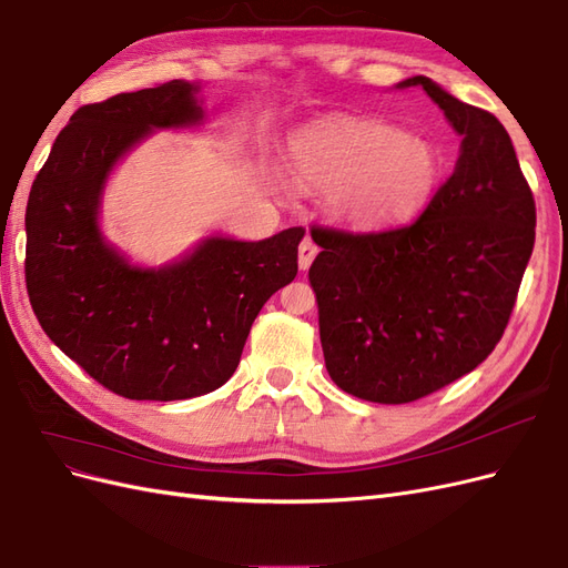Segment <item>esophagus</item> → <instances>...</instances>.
Returning a JSON list of instances; mask_svg holds the SVG:
<instances>
[{
	"mask_svg": "<svg viewBox=\"0 0 568 568\" xmlns=\"http://www.w3.org/2000/svg\"><path fill=\"white\" fill-rule=\"evenodd\" d=\"M315 255H317V246L311 242V239H305V242L298 248V267L305 272L307 267H311V263L315 261Z\"/></svg>",
	"mask_w": 568,
	"mask_h": 568,
	"instance_id": "1",
	"label": "esophagus"
}]
</instances>
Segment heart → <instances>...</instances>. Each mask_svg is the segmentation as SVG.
<instances>
[{
  "label": "heart",
  "mask_w": 568,
  "mask_h": 568,
  "mask_svg": "<svg viewBox=\"0 0 568 568\" xmlns=\"http://www.w3.org/2000/svg\"><path fill=\"white\" fill-rule=\"evenodd\" d=\"M438 149L365 118H329L291 136L301 182L329 192L332 213L357 230H384L417 215L440 180Z\"/></svg>",
  "instance_id": "obj_1"
}]
</instances>
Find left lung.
Listing matches in <instances>:
<instances>
[{
    "label": "left lung",
    "instance_id": "left-lung-1",
    "mask_svg": "<svg viewBox=\"0 0 568 568\" xmlns=\"http://www.w3.org/2000/svg\"><path fill=\"white\" fill-rule=\"evenodd\" d=\"M462 136L459 159L405 227L313 225L324 365L355 398L419 400L476 369L503 338L536 244V201L500 120L415 75Z\"/></svg>",
    "mask_w": 568,
    "mask_h": 568
}]
</instances>
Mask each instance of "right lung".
<instances>
[{
    "label": "right lung",
    "instance_id": "add662e5",
    "mask_svg": "<svg viewBox=\"0 0 568 568\" xmlns=\"http://www.w3.org/2000/svg\"><path fill=\"white\" fill-rule=\"evenodd\" d=\"M199 84L170 80L71 115L26 211V286L44 334L130 400H186L234 374L251 324L294 282L303 227L263 242L211 236L165 267H134L99 230L113 165L153 130L203 120Z\"/></svg>",
    "mask_w": 568,
    "mask_h": 568
}]
</instances>
